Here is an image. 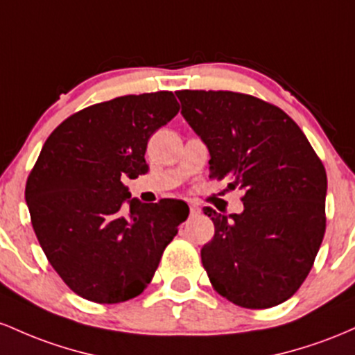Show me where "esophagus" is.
Returning a JSON list of instances; mask_svg holds the SVG:
<instances>
[{
    "instance_id": "1",
    "label": "esophagus",
    "mask_w": 355,
    "mask_h": 355,
    "mask_svg": "<svg viewBox=\"0 0 355 355\" xmlns=\"http://www.w3.org/2000/svg\"><path fill=\"white\" fill-rule=\"evenodd\" d=\"M189 211H191V214H193V216H194V214H199V211H201V209H199L198 205H194V202H191V205H189Z\"/></svg>"
}]
</instances>
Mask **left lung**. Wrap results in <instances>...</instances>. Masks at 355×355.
<instances>
[{"label":"left lung","mask_w":355,"mask_h":355,"mask_svg":"<svg viewBox=\"0 0 355 355\" xmlns=\"http://www.w3.org/2000/svg\"><path fill=\"white\" fill-rule=\"evenodd\" d=\"M181 114L209 150V176L243 193L240 214L205 208L214 236L201 261L214 290L245 309L284 304L300 288L325 233L327 174L292 119L228 90H179Z\"/></svg>","instance_id":"obj_1"}]
</instances>
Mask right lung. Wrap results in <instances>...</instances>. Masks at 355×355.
Wrapping results in <instances>:
<instances>
[{
    "label": "right lung",
    "mask_w": 355,
    "mask_h": 355,
    "mask_svg": "<svg viewBox=\"0 0 355 355\" xmlns=\"http://www.w3.org/2000/svg\"><path fill=\"white\" fill-rule=\"evenodd\" d=\"M178 112L173 92L124 95L70 115L43 144L25 189L31 225L82 298L119 304L144 292L188 218L184 201L141 202L122 182L149 171L147 141Z\"/></svg>",
    "instance_id": "add662e5"
}]
</instances>
